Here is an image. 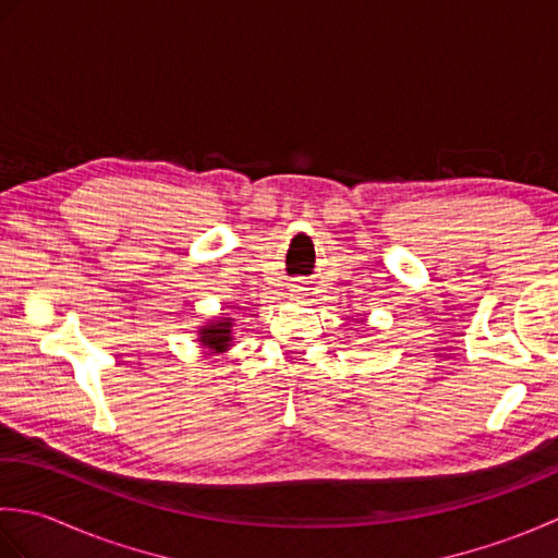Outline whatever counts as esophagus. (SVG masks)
I'll use <instances>...</instances> for the list:
<instances>
[{"instance_id":"obj_1","label":"esophagus","mask_w":558,"mask_h":558,"mask_svg":"<svg viewBox=\"0 0 558 558\" xmlns=\"http://www.w3.org/2000/svg\"><path fill=\"white\" fill-rule=\"evenodd\" d=\"M292 292H298V290H292Z\"/></svg>"}]
</instances>
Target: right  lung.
<instances>
[{
	"mask_svg": "<svg viewBox=\"0 0 558 558\" xmlns=\"http://www.w3.org/2000/svg\"><path fill=\"white\" fill-rule=\"evenodd\" d=\"M232 328H234L232 316L208 318V322L204 326H198V330H196L198 345L204 348V352H210V354L228 352L232 348V342H234Z\"/></svg>",
	"mask_w": 558,
	"mask_h": 558,
	"instance_id": "1",
	"label": "right lung"
}]
</instances>
